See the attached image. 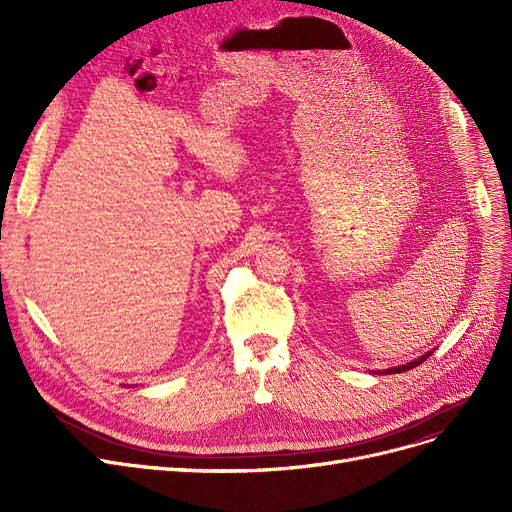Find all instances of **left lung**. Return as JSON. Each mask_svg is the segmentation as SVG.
Masks as SVG:
<instances>
[{"label":"left lung","mask_w":512,"mask_h":512,"mask_svg":"<svg viewBox=\"0 0 512 512\" xmlns=\"http://www.w3.org/2000/svg\"><path fill=\"white\" fill-rule=\"evenodd\" d=\"M429 355L432 353H425L423 357H419V359H415V361H411V363H407V365H398V367H392V369H384V371H378V373H402V371H409V369H413V367H417V365H421Z\"/></svg>","instance_id":"8db88e82"}]
</instances>
